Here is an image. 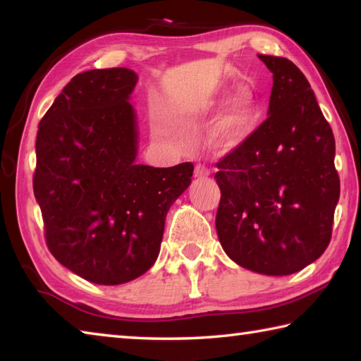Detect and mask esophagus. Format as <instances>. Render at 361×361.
<instances>
[{
  "instance_id": "34e87169",
  "label": "esophagus",
  "mask_w": 361,
  "mask_h": 361,
  "mask_svg": "<svg viewBox=\"0 0 361 361\" xmlns=\"http://www.w3.org/2000/svg\"><path fill=\"white\" fill-rule=\"evenodd\" d=\"M194 175L197 176V178H205V176L210 175V169L205 166V164H199V166H195L194 169Z\"/></svg>"
}]
</instances>
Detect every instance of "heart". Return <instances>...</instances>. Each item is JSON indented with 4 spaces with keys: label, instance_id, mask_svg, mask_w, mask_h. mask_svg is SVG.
I'll use <instances>...</instances> for the list:
<instances>
[{
    "label": "heart",
    "instance_id": "heart-1",
    "mask_svg": "<svg viewBox=\"0 0 361 361\" xmlns=\"http://www.w3.org/2000/svg\"><path fill=\"white\" fill-rule=\"evenodd\" d=\"M218 105L216 99L207 100L204 111L215 108ZM259 105L258 99L252 89L242 87L232 94L216 116L209 130V142L219 149H228L235 146L245 137V133L253 126L258 116Z\"/></svg>",
    "mask_w": 361,
    "mask_h": 361
}]
</instances>
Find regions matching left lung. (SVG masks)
Masks as SVG:
<instances>
[{"mask_svg":"<svg viewBox=\"0 0 361 361\" xmlns=\"http://www.w3.org/2000/svg\"><path fill=\"white\" fill-rule=\"evenodd\" d=\"M272 73L269 118L216 164V232L229 258L266 276L319 259L339 200L334 135L302 71L258 56Z\"/></svg>","mask_w":361,"mask_h":361,"instance_id":"left-lung-1","label":"left lung"}]
</instances>
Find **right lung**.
Listing matches in <instances>:
<instances>
[{"label": "right lung", "instance_id": "right-lung-1", "mask_svg": "<svg viewBox=\"0 0 361 361\" xmlns=\"http://www.w3.org/2000/svg\"><path fill=\"white\" fill-rule=\"evenodd\" d=\"M129 68L79 73L39 122L33 191L49 252L76 276L121 285L154 264L166 216L194 166L135 164Z\"/></svg>", "mask_w": 361, "mask_h": 361}]
</instances>
